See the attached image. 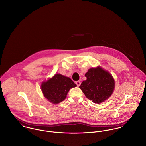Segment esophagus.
Segmentation results:
<instances>
[{
    "instance_id": "obj_1",
    "label": "esophagus",
    "mask_w": 146,
    "mask_h": 146,
    "mask_svg": "<svg viewBox=\"0 0 146 146\" xmlns=\"http://www.w3.org/2000/svg\"><path fill=\"white\" fill-rule=\"evenodd\" d=\"M80 84H81V83H80V82H79V81H77V82H76V84L77 85V86H79L80 85Z\"/></svg>"
}]
</instances>
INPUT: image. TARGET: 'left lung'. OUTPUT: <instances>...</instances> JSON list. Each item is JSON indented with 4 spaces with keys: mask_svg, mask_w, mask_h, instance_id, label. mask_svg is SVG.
<instances>
[{
    "mask_svg": "<svg viewBox=\"0 0 146 146\" xmlns=\"http://www.w3.org/2000/svg\"><path fill=\"white\" fill-rule=\"evenodd\" d=\"M79 88L85 96L94 103L100 104L107 100L113 92L115 81L112 75L102 68H90L85 75Z\"/></svg>",
    "mask_w": 146,
    "mask_h": 146,
    "instance_id": "1",
    "label": "left lung"
}]
</instances>
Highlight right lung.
<instances>
[{"label": "right lung", "mask_w": 146, "mask_h": 146, "mask_svg": "<svg viewBox=\"0 0 146 146\" xmlns=\"http://www.w3.org/2000/svg\"><path fill=\"white\" fill-rule=\"evenodd\" d=\"M76 85L69 78L61 74H56L52 78L41 85L44 97L50 102L57 104L63 101L69 90Z\"/></svg>", "instance_id": "obj_1"}]
</instances>
